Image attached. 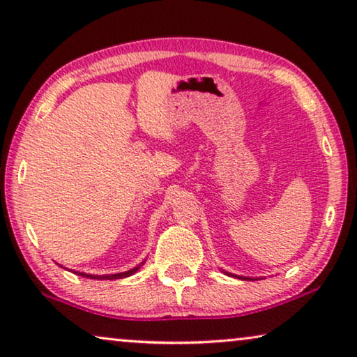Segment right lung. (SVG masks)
<instances>
[{
  "label": "right lung",
  "mask_w": 357,
  "mask_h": 357,
  "mask_svg": "<svg viewBox=\"0 0 357 357\" xmlns=\"http://www.w3.org/2000/svg\"><path fill=\"white\" fill-rule=\"evenodd\" d=\"M141 265H138V267H135L132 270L128 271H123V273H116V275H106V276H100V275H86V273H79V271H75V273L81 275V276H86V278H90V280H121V278H127V276L137 273V271L139 270Z\"/></svg>",
  "instance_id": "1"
}]
</instances>
